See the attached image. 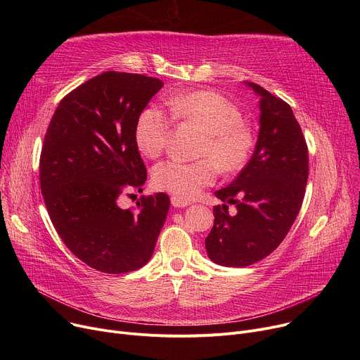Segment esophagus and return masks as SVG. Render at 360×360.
<instances>
[{"label": "esophagus", "instance_id": "obj_1", "mask_svg": "<svg viewBox=\"0 0 360 360\" xmlns=\"http://www.w3.org/2000/svg\"><path fill=\"white\" fill-rule=\"evenodd\" d=\"M170 202H172V205L174 207H176V209H184V207H188L190 205V201H186V200H181V198H178V197H172L170 198Z\"/></svg>", "mask_w": 360, "mask_h": 360}]
</instances>
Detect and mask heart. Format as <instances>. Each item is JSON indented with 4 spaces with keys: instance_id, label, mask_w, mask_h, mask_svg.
Instances as JSON below:
<instances>
[{
    "instance_id": "b5f03b06",
    "label": "heart",
    "mask_w": 360,
    "mask_h": 360,
    "mask_svg": "<svg viewBox=\"0 0 360 360\" xmlns=\"http://www.w3.org/2000/svg\"><path fill=\"white\" fill-rule=\"evenodd\" d=\"M175 121L201 132L197 158L193 163L162 162L151 172V182L160 191L181 200L194 198L214 182L217 169L224 175L239 172L255 148V132L243 121L240 109L212 90H198L169 99ZM170 120L159 108H147L137 118L134 141L146 158H158L169 139Z\"/></svg>"
}]
</instances>
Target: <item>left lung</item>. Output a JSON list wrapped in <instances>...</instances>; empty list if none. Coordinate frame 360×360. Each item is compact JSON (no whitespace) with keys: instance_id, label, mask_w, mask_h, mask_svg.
I'll return each mask as SVG.
<instances>
[{"instance_id":"8db88e82","label":"left lung","mask_w":360,"mask_h":360,"mask_svg":"<svg viewBox=\"0 0 360 360\" xmlns=\"http://www.w3.org/2000/svg\"><path fill=\"white\" fill-rule=\"evenodd\" d=\"M259 98L255 150L232 184L216 191L214 224L205 238L209 258L224 267H247L270 255L300 210L308 181V147L292 108L266 89L243 82ZM237 213L231 217L229 204Z\"/></svg>"}]
</instances>
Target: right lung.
I'll list each match as a JSON object with an SVG mask.
<instances>
[{
	"instance_id": "1",
	"label": "right lung",
	"mask_w": 360,
	"mask_h": 360,
	"mask_svg": "<svg viewBox=\"0 0 360 360\" xmlns=\"http://www.w3.org/2000/svg\"><path fill=\"white\" fill-rule=\"evenodd\" d=\"M163 82L106 71L60 102L41 155V190L53 228L89 267L120 274L141 269L153 255L169 212V197H141L131 212L122 193L147 179L134 141L137 118Z\"/></svg>"
}]
</instances>
